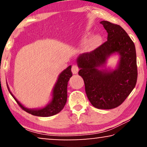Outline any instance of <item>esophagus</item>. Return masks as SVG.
Returning <instances> with one entry per match:
<instances>
[{
    "label": "esophagus",
    "instance_id": "34e87169",
    "mask_svg": "<svg viewBox=\"0 0 147 147\" xmlns=\"http://www.w3.org/2000/svg\"><path fill=\"white\" fill-rule=\"evenodd\" d=\"M79 71V67L76 65H73L71 67V71L74 74H76Z\"/></svg>",
    "mask_w": 147,
    "mask_h": 147
}]
</instances>
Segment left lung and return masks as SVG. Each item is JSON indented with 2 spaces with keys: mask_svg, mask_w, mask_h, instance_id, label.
Returning <instances> with one entry per match:
<instances>
[{
  "mask_svg": "<svg viewBox=\"0 0 147 147\" xmlns=\"http://www.w3.org/2000/svg\"><path fill=\"white\" fill-rule=\"evenodd\" d=\"M100 23L108 33L107 41L94 51L81 54L77 63L90 103L98 109L108 110L120 106L135 87L136 54L133 41L120 25L106 21ZM114 53L120 56L117 69L100 70Z\"/></svg>",
  "mask_w": 147,
  "mask_h": 147,
  "instance_id": "1",
  "label": "left lung"
}]
</instances>
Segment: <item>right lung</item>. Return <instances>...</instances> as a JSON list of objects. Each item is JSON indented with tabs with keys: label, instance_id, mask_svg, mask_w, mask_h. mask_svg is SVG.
Masks as SVG:
<instances>
[{
	"label": "right lung",
	"instance_id": "obj_1",
	"mask_svg": "<svg viewBox=\"0 0 147 147\" xmlns=\"http://www.w3.org/2000/svg\"><path fill=\"white\" fill-rule=\"evenodd\" d=\"M71 68V66L69 65L59 74L57 81L53 88L51 101L44 108H39V109H29V108H25L16 99L13 94L10 92L9 86L7 85L8 90L20 107L25 112L32 114V115L41 116V117H48V116H53L61 111L67 102V83L69 82V78L72 76Z\"/></svg>",
	"mask_w": 147,
	"mask_h": 147
}]
</instances>
